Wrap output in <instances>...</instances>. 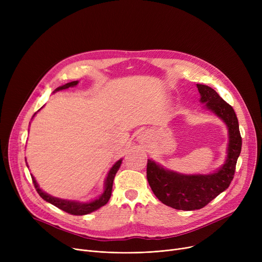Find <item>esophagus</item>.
<instances>
[{
    "instance_id": "obj_1",
    "label": "esophagus",
    "mask_w": 262,
    "mask_h": 262,
    "mask_svg": "<svg viewBox=\"0 0 262 262\" xmlns=\"http://www.w3.org/2000/svg\"><path fill=\"white\" fill-rule=\"evenodd\" d=\"M147 138H148V134L146 133V132H143L142 134H140L139 135V139H140V141H145V140H147Z\"/></svg>"
}]
</instances>
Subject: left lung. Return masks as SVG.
I'll return each mask as SVG.
<instances>
[{
	"label": "left lung",
	"instance_id": "1",
	"mask_svg": "<svg viewBox=\"0 0 262 262\" xmlns=\"http://www.w3.org/2000/svg\"><path fill=\"white\" fill-rule=\"evenodd\" d=\"M201 102L222 119L228 128V147L225 163L211 174H180L162 168L152 159H147L146 177L156 198L164 205L178 210H195L225 191L235 175L236 164L241 153L242 138L239 123L233 108L212 88L196 84Z\"/></svg>",
	"mask_w": 262,
	"mask_h": 262
}]
</instances>
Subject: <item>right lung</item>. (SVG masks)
<instances>
[{
	"label": "right lung",
	"instance_id": "1",
	"mask_svg": "<svg viewBox=\"0 0 262 262\" xmlns=\"http://www.w3.org/2000/svg\"><path fill=\"white\" fill-rule=\"evenodd\" d=\"M78 84L77 80H74V81H71V82H68V84L63 85V86H60L58 87L56 90H55L54 92L56 91H59V90H63V89H67L69 87H74ZM35 116V115H34ZM122 163V159L118 160L113 168L110 169V171L108 172V175L106 177L105 180V189H104V192L103 194L98 198L94 201H91V202H88V203H79V202H76V201H69V200H61V199H58V198H54V196H51L49 195L48 193H46V192H43L42 190H41L35 180V177L32 175V180H33V183H34V186L38 192V194L45 201L49 202L50 204L56 206L57 208L70 213V214H73V215H84V214H88L92 211H95L100 209L101 207H103L104 205L107 204V202L109 201L110 196H112V191H113V183H114V180H115V176L121 166Z\"/></svg>",
	"mask_w": 262,
	"mask_h": 262
}]
</instances>
